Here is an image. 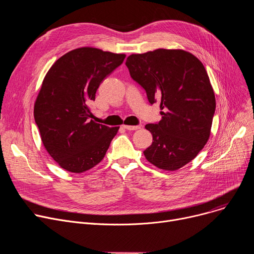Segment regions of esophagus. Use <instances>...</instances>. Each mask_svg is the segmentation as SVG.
I'll use <instances>...</instances> for the list:
<instances>
[{
	"instance_id": "obj_1",
	"label": "esophagus",
	"mask_w": 254,
	"mask_h": 254,
	"mask_svg": "<svg viewBox=\"0 0 254 254\" xmlns=\"http://www.w3.org/2000/svg\"><path fill=\"white\" fill-rule=\"evenodd\" d=\"M124 127L127 130H136V129L141 128L140 126H124Z\"/></svg>"
}]
</instances>
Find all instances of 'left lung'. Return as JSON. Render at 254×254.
Returning a JSON list of instances; mask_svg holds the SVG:
<instances>
[{
    "mask_svg": "<svg viewBox=\"0 0 254 254\" xmlns=\"http://www.w3.org/2000/svg\"><path fill=\"white\" fill-rule=\"evenodd\" d=\"M126 64L149 103L161 102L162 119L145 126L153 139L143 152L146 159L165 171L182 168L204 148L215 112L204 64L190 52L164 48L130 55Z\"/></svg>",
    "mask_w": 254,
    "mask_h": 254,
    "instance_id": "left-lung-1",
    "label": "left lung"
}]
</instances>
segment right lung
Listing matches in <instances>:
<instances>
[{
  "instance_id": "right-lung-1",
  "label": "right lung",
  "mask_w": 254,
  "mask_h": 254,
  "mask_svg": "<svg viewBox=\"0 0 254 254\" xmlns=\"http://www.w3.org/2000/svg\"><path fill=\"white\" fill-rule=\"evenodd\" d=\"M126 55L80 47L61 57L47 72L34 106V117L45 149L59 166L82 173L104 158L119 127L89 119L103 80Z\"/></svg>"
}]
</instances>
